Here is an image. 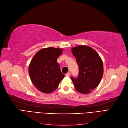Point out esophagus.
<instances>
[{"instance_id":"obj_1","label":"esophagus","mask_w":128,"mask_h":128,"mask_svg":"<svg viewBox=\"0 0 128 128\" xmlns=\"http://www.w3.org/2000/svg\"><path fill=\"white\" fill-rule=\"evenodd\" d=\"M66 76H70V72H67V74H66Z\"/></svg>"}]
</instances>
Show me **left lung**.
Returning a JSON list of instances; mask_svg holds the SVG:
<instances>
[{
	"instance_id": "1",
	"label": "left lung",
	"mask_w": 128,
	"mask_h": 128,
	"mask_svg": "<svg viewBox=\"0 0 128 128\" xmlns=\"http://www.w3.org/2000/svg\"><path fill=\"white\" fill-rule=\"evenodd\" d=\"M79 67L77 78L71 77L76 90L88 94L98 86L102 77V61L94 49L86 45H79L72 49Z\"/></svg>"
}]
</instances>
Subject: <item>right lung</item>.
Instances as JSON below:
<instances>
[{
  "mask_svg": "<svg viewBox=\"0 0 128 128\" xmlns=\"http://www.w3.org/2000/svg\"><path fill=\"white\" fill-rule=\"evenodd\" d=\"M62 51L59 48H44L32 58L29 64V74L32 82L39 91L50 94L56 90L64 77L56 61Z\"/></svg>",
  "mask_w": 128,
  "mask_h": 128,
  "instance_id": "obj_1",
  "label": "right lung"
}]
</instances>
